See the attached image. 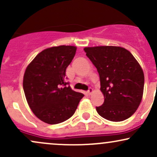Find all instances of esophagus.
Masks as SVG:
<instances>
[{
	"label": "esophagus",
	"mask_w": 157,
	"mask_h": 157,
	"mask_svg": "<svg viewBox=\"0 0 157 157\" xmlns=\"http://www.w3.org/2000/svg\"><path fill=\"white\" fill-rule=\"evenodd\" d=\"M93 92V89H92V88H89V90H88V91H87V94H91V93H92Z\"/></svg>",
	"instance_id": "obj_1"
}]
</instances>
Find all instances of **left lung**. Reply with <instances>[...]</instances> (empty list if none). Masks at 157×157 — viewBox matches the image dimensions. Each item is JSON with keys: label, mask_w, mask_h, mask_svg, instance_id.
I'll list each match as a JSON object with an SVG mask.
<instances>
[{"label": "left lung", "mask_w": 157, "mask_h": 157, "mask_svg": "<svg viewBox=\"0 0 157 157\" xmlns=\"http://www.w3.org/2000/svg\"><path fill=\"white\" fill-rule=\"evenodd\" d=\"M97 68L104 103L97 113L113 122L123 121L135 113L141 102L144 73L130 52L120 46H95L84 48Z\"/></svg>", "instance_id": "1"}]
</instances>
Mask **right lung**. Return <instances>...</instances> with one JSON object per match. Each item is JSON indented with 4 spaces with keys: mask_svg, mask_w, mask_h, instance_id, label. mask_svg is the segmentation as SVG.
Masks as SVG:
<instances>
[{
    "mask_svg": "<svg viewBox=\"0 0 157 157\" xmlns=\"http://www.w3.org/2000/svg\"><path fill=\"white\" fill-rule=\"evenodd\" d=\"M76 50L73 46L46 48L25 71L23 86L27 102L35 116L46 123L55 125L67 120L84 96L66 82V68Z\"/></svg>",
    "mask_w": 157,
    "mask_h": 157,
    "instance_id": "right-lung-1",
    "label": "right lung"
}]
</instances>
